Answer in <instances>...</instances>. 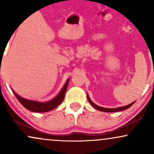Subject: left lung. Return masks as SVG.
I'll list each match as a JSON object with an SVG mask.
<instances>
[{
	"label": "left lung",
	"instance_id": "8db88e82",
	"mask_svg": "<svg viewBox=\"0 0 154 154\" xmlns=\"http://www.w3.org/2000/svg\"><path fill=\"white\" fill-rule=\"evenodd\" d=\"M87 98L88 100V101H89V103L91 104V106H93V107L95 108V109H98V110H99L100 111H104V112H116V111H123V110H125V109H128L130 108V106H132V105H133V103H135V102H133V103L129 104V105H127L125 106H122V107H118V108H114V109H107V108H103V107H100V106H97L96 104H95L93 103V101L91 100V98H89V96H88V95L87 94Z\"/></svg>",
	"mask_w": 154,
	"mask_h": 154
}]
</instances>
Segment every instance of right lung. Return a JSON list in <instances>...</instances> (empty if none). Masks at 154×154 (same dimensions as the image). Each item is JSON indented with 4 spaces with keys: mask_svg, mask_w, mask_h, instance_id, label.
<instances>
[{
    "mask_svg": "<svg viewBox=\"0 0 154 154\" xmlns=\"http://www.w3.org/2000/svg\"><path fill=\"white\" fill-rule=\"evenodd\" d=\"M70 79H68L65 82L64 85L63 86L62 89L60 91L59 94L56 95L55 98L51 99V100L46 102H40V101H36V100H28L26 98H22L21 96H19V95H17L14 91H13L14 94L15 95L16 98L18 99V100L22 103V105L24 107H25L28 110L33 111V112H47V111H50L53 109H54L55 108H56L59 104L62 103L63 98H64L65 93H66V91L68 87L69 82Z\"/></svg>",
    "mask_w": 154,
    "mask_h": 154,
    "instance_id": "obj_1",
    "label": "right lung"
}]
</instances>
